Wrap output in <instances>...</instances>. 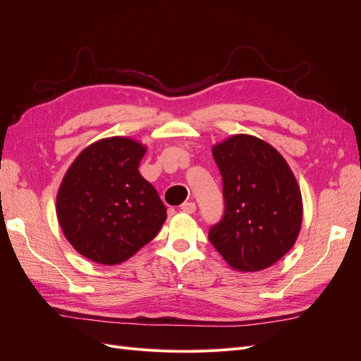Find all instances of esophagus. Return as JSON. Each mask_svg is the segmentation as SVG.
<instances>
[{"label": "esophagus", "instance_id": "34e87169", "mask_svg": "<svg viewBox=\"0 0 361 361\" xmlns=\"http://www.w3.org/2000/svg\"><path fill=\"white\" fill-rule=\"evenodd\" d=\"M180 211L187 212V214H192L195 211V203L194 202H185L180 204Z\"/></svg>", "mask_w": 361, "mask_h": 361}]
</instances>
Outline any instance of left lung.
<instances>
[{
    "instance_id": "obj_1",
    "label": "left lung",
    "mask_w": 361,
    "mask_h": 361,
    "mask_svg": "<svg viewBox=\"0 0 361 361\" xmlns=\"http://www.w3.org/2000/svg\"><path fill=\"white\" fill-rule=\"evenodd\" d=\"M212 155L223 178L224 214L209 228V241L233 269H265L298 238L302 200L297 179L285 158L253 135L227 138Z\"/></svg>"
}]
</instances>
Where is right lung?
<instances>
[{"mask_svg":"<svg viewBox=\"0 0 361 361\" xmlns=\"http://www.w3.org/2000/svg\"><path fill=\"white\" fill-rule=\"evenodd\" d=\"M146 147L111 137L85 147L57 194V218L72 247L101 265L122 264L154 239L167 209L138 171Z\"/></svg>","mask_w":361,"mask_h":361,"instance_id":"obj_1","label":"right lung"}]
</instances>
